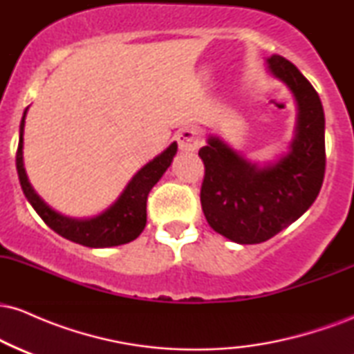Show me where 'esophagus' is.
I'll list each match as a JSON object with an SVG mask.
<instances>
[{"label": "esophagus", "mask_w": 354, "mask_h": 354, "mask_svg": "<svg viewBox=\"0 0 354 354\" xmlns=\"http://www.w3.org/2000/svg\"><path fill=\"white\" fill-rule=\"evenodd\" d=\"M181 151H194L200 146L201 135L196 128H183L176 135Z\"/></svg>", "instance_id": "obj_1"}]
</instances>
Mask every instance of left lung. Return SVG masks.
<instances>
[{"label":"left lung","mask_w":354,"mask_h":354,"mask_svg":"<svg viewBox=\"0 0 354 354\" xmlns=\"http://www.w3.org/2000/svg\"><path fill=\"white\" fill-rule=\"evenodd\" d=\"M268 64L298 101L290 153L278 163L259 168L213 136L198 153L205 163L200 198L206 221L216 233L241 245L266 241L301 216L318 196L326 168L324 113L318 93L283 56L273 55Z\"/></svg>","instance_id":"8db88e82"}]
</instances>
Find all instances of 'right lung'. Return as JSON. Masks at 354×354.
Instances as JSON below:
<instances>
[{"label":"right lung","mask_w":354,"mask_h":354,"mask_svg":"<svg viewBox=\"0 0 354 354\" xmlns=\"http://www.w3.org/2000/svg\"><path fill=\"white\" fill-rule=\"evenodd\" d=\"M28 111V108H26ZM24 111L21 124H19V143L16 151V169H18L19 183L24 196L31 203L36 213L41 216L53 231L59 236L70 239L78 245L89 248H106L118 246L133 241L141 234L146 226V201H148L149 191L163 173L171 165L173 156L176 154L178 145L171 143L160 156L154 158L148 165L138 171L133 180L128 183L121 196L118 198L113 206L101 213L100 216L91 219H71L53 211L50 206L43 203L41 198L35 193L28 181L23 166V131H24Z\"/></svg>","instance_id":"obj_1"}]
</instances>
